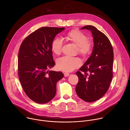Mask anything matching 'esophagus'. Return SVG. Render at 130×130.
Returning a JSON list of instances; mask_svg holds the SVG:
<instances>
[{"mask_svg":"<svg viewBox=\"0 0 130 130\" xmlns=\"http://www.w3.org/2000/svg\"><path fill=\"white\" fill-rule=\"evenodd\" d=\"M64 76L66 77H68L69 76V73L68 72H64Z\"/></svg>","mask_w":130,"mask_h":130,"instance_id":"1","label":"esophagus"}]
</instances>
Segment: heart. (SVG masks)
<instances>
[{"mask_svg":"<svg viewBox=\"0 0 130 130\" xmlns=\"http://www.w3.org/2000/svg\"><path fill=\"white\" fill-rule=\"evenodd\" d=\"M66 38L78 46L79 52L83 55H87L92 49V43L87 40V36L80 31L74 30L68 33L66 35ZM63 44V40L61 38H55L51 44L52 51L57 54H60L62 49ZM81 63V61L79 58L68 56L60 58L57 61L58 68L65 71L73 70L79 67Z\"/></svg>","mask_w":130,"mask_h":130,"instance_id":"heart-1","label":"heart"}]
</instances>
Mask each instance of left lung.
Masks as SVG:
<instances>
[{"label": "left lung", "instance_id": "obj_1", "mask_svg": "<svg viewBox=\"0 0 130 130\" xmlns=\"http://www.w3.org/2000/svg\"><path fill=\"white\" fill-rule=\"evenodd\" d=\"M81 29L90 30L94 47L90 57L76 72L79 78L76 87L77 95L87 102L103 97L113 78V49L107 37L96 27L87 25Z\"/></svg>", "mask_w": 130, "mask_h": 130}]
</instances>
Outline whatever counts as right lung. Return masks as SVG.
Wrapping results in <instances>:
<instances>
[{
  "mask_svg": "<svg viewBox=\"0 0 130 130\" xmlns=\"http://www.w3.org/2000/svg\"><path fill=\"white\" fill-rule=\"evenodd\" d=\"M65 28L42 27L29 35L22 42L18 53V71L21 85L34 102L44 104L55 96L57 83L64 77L60 71H49L55 63L51 44Z\"/></svg>",
  "mask_w": 130,
  "mask_h": 130,
  "instance_id": "obj_1",
  "label": "right lung"
}]
</instances>
